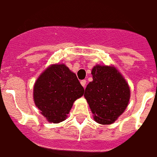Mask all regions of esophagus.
<instances>
[{
  "label": "esophagus",
  "instance_id": "esophagus-1",
  "mask_svg": "<svg viewBox=\"0 0 157 157\" xmlns=\"http://www.w3.org/2000/svg\"><path fill=\"white\" fill-rule=\"evenodd\" d=\"M80 82H81V84H82V86H83V87H86V81L85 79H83V80H81V81H80Z\"/></svg>",
  "mask_w": 157,
  "mask_h": 157
}]
</instances>
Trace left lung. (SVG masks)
<instances>
[{
    "instance_id": "obj_1",
    "label": "left lung",
    "mask_w": 157,
    "mask_h": 157,
    "mask_svg": "<svg viewBox=\"0 0 157 157\" xmlns=\"http://www.w3.org/2000/svg\"><path fill=\"white\" fill-rule=\"evenodd\" d=\"M91 75L93 81L85 89V98L95 121L102 125L112 124L128 105L130 87L114 67L96 66Z\"/></svg>"
}]
</instances>
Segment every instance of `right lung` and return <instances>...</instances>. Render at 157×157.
<instances>
[{
  "label": "right lung",
  "instance_id": "add662e5",
  "mask_svg": "<svg viewBox=\"0 0 157 157\" xmlns=\"http://www.w3.org/2000/svg\"><path fill=\"white\" fill-rule=\"evenodd\" d=\"M83 93L75 73L64 64L52 65L36 80L34 100L48 121L59 123L66 118L74 102Z\"/></svg>",
  "mask_w": 157,
  "mask_h": 157
}]
</instances>
